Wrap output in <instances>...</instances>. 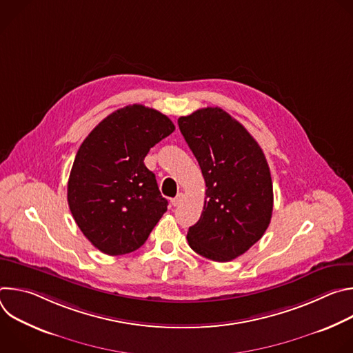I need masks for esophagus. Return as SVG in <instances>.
<instances>
[{"instance_id":"obj_1","label":"esophagus","mask_w":353,"mask_h":353,"mask_svg":"<svg viewBox=\"0 0 353 353\" xmlns=\"http://www.w3.org/2000/svg\"><path fill=\"white\" fill-rule=\"evenodd\" d=\"M181 203H183V194L180 192V194H177V196H174L172 199V204H173V207H179Z\"/></svg>"}]
</instances>
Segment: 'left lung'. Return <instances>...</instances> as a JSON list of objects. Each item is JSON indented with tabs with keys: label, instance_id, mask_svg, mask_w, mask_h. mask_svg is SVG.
Here are the masks:
<instances>
[{
	"label": "left lung",
	"instance_id": "8db88e82",
	"mask_svg": "<svg viewBox=\"0 0 353 353\" xmlns=\"http://www.w3.org/2000/svg\"><path fill=\"white\" fill-rule=\"evenodd\" d=\"M177 123L207 185L204 210L188 229V244L212 261H232L256 244L271 222L274 192L265 155L219 108L199 109Z\"/></svg>",
	"mask_w": 353,
	"mask_h": 353
}]
</instances>
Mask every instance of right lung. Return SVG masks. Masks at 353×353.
Returning a JSON list of instances; mask_svg holds the SVG:
<instances>
[{
  "label": "right lung",
  "mask_w": 353,
  "mask_h": 353,
  "mask_svg": "<svg viewBox=\"0 0 353 353\" xmlns=\"http://www.w3.org/2000/svg\"><path fill=\"white\" fill-rule=\"evenodd\" d=\"M173 131L168 116L131 105L100 121L79 146L68 179V205L83 236L102 253L135 251L168 211L143 159Z\"/></svg>",
  "instance_id": "obj_1"
}]
</instances>
